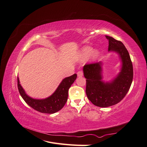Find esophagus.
<instances>
[{
	"instance_id": "obj_1",
	"label": "esophagus",
	"mask_w": 147,
	"mask_h": 147,
	"mask_svg": "<svg viewBox=\"0 0 147 147\" xmlns=\"http://www.w3.org/2000/svg\"><path fill=\"white\" fill-rule=\"evenodd\" d=\"M77 75H78V77H83V71H78V72H77Z\"/></svg>"
}]
</instances>
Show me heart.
<instances>
[{"instance_id":"heart-1","label":"heart","mask_w":147,"mask_h":147,"mask_svg":"<svg viewBox=\"0 0 147 147\" xmlns=\"http://www.w3.org/2000/svg\"><path fill=\"white\" fill-rule=\"evenodd\" d=\"M91 52H92V48L91 47H85L82 49V50L81 51V55L83 57V58H86V57H88L91 55ZM98 55H99V53L97 51H94L92 53V56L93 57H94V58H96V57H97Z\"/></svg>"}]
</instances>
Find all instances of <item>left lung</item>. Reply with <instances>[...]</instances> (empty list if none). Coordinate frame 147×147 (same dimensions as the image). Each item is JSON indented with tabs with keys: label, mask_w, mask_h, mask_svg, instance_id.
I'll use <instances>...</instances> for the list:
<instances>
[{
	"label": "left lung",
	"mask_w": 147,
	"mask_h": 147,
	"mask_svg": "<svg viewBox=\"0 0 147 147\" xmlns=\"http://www.w3.org/2000/svg\"><path fill=\"white\" fill-rule=\"evenodd\" d=\"M105 37L109 40V51L118 53L122 63L121 71L117 77L109 82L102 80V62L85 64L83 67L88 98L100 107H107L121 101L129 90L133 79L132 61L125 46L112 37Z\"/></svg>",
	"instance_id": "obj_1"
}]
</instances>
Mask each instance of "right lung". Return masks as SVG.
I'll return each instance as SVG.
<instances>
[{
	"label": "right lung",
	"instance_id": "right-lung-1",
	"mask_svg": "<svg viewBox=\"0 0 147 147\" xmlns=\"http://www.w3.org/2000/svg\"><path fill=\"white\" fill-rule=\"evenodd\" d=\"M77 77V74H75L65 78L55 92L50 97L43 99H33L26 94L23 87L21 86L18 77V88L20 95L30 107L39 112L52 114L58 112L65 104L68 98L69 89L76 80Z\"/></svg>",
	"mask_w": 147,
	"mask_h": 147
}]
</instances>
